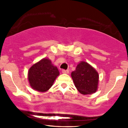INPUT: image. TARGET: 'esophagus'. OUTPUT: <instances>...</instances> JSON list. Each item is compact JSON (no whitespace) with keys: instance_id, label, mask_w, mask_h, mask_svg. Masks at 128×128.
I'll use <instances>...</instances> for the list:
<instances>
[{"instance_id":"1","label":"esophagus","mask_w":128,"mask_h":128,"mask_svg":"<svg viewBox=\"0 0 128 128\" xmlns=\"http://www.w3.org/2000/svg\"><path fill=\"white\" fill-rule=\"evenodd\" d=\"M62 72L63 74H68V70H62Z\"/></svg>"}]
</instances>
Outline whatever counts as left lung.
<instances>
[{"instance_id":"8db88e82","label":"left lung","mask_w":128,"mask_h":128,"mask_svg":"<svg viewBox=\"0 0 128 128\" xmlns=\"http://www.w3.org/2000/svg\"><path fill=\"white\" fill-rule=\"evenodd\" d=\"M71 76L75 86L81 94H92L98 90V72L86 62H80L71 73Z\"/></svg>"}]
</instances>
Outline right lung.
<instances>
[{"mask_svg":"<svg viewBox=\"0 0 128 128\" xmlns=\"http://www.w3.org/2000/svg\"><path fill=\"white\" fill-rule=\"evenodd\" d=\"M60 75L58 69L50 60L44 58L34 64L28 71V80L32 88L44 92L52 86Z\"/></svg>","mask_w":128,"mask_h":128,"instance_id":"1","label":"right lung"}]
</instances>
